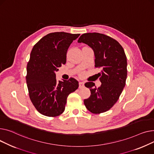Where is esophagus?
Here are the masks:
<instances>
[{"label":"esophagus","mask_w":154,"mask_h":154,"mask_svg":"<svg viewBox=\"0 0 154 154\" xmlns=\"http://www.w3.org/2000/svg\"><path fill=\"white\" fill-rule=\"evenodd\" d=\"M85 86V83L84 82H79V88H82Z\"/></svg>","instance_id":"34e87169"}]
</instances>
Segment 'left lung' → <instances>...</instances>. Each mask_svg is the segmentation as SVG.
Returning <instances> with one entry per match:
<instances>
[{"label": "left lung", "instance_id": "obj_1", "mask_svg": "<svg viewBox=\"0 0 154 154\" xmlns=\"http://www.w3.org/2000/svg\"><path fill=\"white\" fill-rule=\"evenodd\" d=\"M78 42L87 44L93 50L95 67L102 68L100 86L93 87V82L85 85L91 91L90 97L84 100L85 105L93 114L106 112L118 100L125 85L128 63L124 50L115 39L99 33H84Z\"/></svg>", "mask_w": 154, "mask_h": 154}]
</instances>
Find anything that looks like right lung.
Listing matches in <instances>:
<instances>
[{
    "label": "right lung",
    "mask_w": 154,
    "mask_h": 154,
    "mask_svg": "<svg viewBox=\"0 0 154 154\" xmlns=\"http://www.w3.org/2000/svg\"><path fill=\"white\" fill-rule=\"evenodd\" d=\"M80 34L50 33L36 43L26 66V81L30 100L40 114L57 117L65 111L68 95L78 88L73 78L57 81L55 72L66 61L71 43Z\"/></svg>",
    "instance_id": "right-lung-1"
}]
</instances>
